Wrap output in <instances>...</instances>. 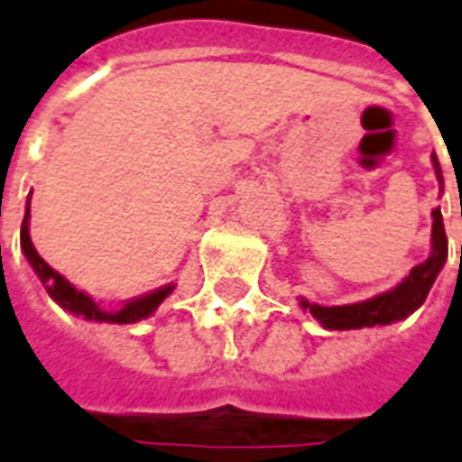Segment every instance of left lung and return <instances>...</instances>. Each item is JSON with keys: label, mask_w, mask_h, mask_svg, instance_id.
<instances>
[{"label": "left lung", "mask_w": 462, "mask_h": 462, "mask_svg": "<svg viewBox=\"0 0 462 462\" xmlns=\"http://www.w3.org/2000/svg\"><path fill=\"white\" fill-rule=\"evenodd\" d=\"M431 161H434L439 188H443L439 159L431 156ZM431 217H434V224H431V253H429L424 263L410 270V274L400 282L398 287L374 296V299H366V301L346 303V306H318V303H309L306 299H301V309L309 310L310 316L320 320V325L328 328V330H359V328H374V325H391L395 320L412 316L414 310L424 303L429 289L434 287L436 277H439V272H441V267L446 264V257H448V238H446V228H443L441 209L436 207Z\"/></svg>", "instance_id": "1"}]
</instances>
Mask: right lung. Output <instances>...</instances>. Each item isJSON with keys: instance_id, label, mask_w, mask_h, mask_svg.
<instances>
[{"instance_id": "right-lung-1", "label": "right lung", "mask_w": 462, "mask_h": 462, "mask_svg": "<svg viewBox=\"0 0 462 462\" xmlns=\"http://www.w3.org/2000/svg\"><path fill=\"white\" fill-rule=\"evenodd\" d=\"M28 219H31V198H28L26 217H23V224H21V250H23V255H26V260L31 263L33 272L38 274V280L42 282V287H45V291L50 294V299L55 303H60L64 310L74 313V316L94 320V323H137V320H144V318L152 316L153 310L159 309L161 303L166 301L168 296H171V291H173V284H168V287L156 289L152 294L132 299V301L125 303L123 309L103 310L91 296L84 294V291H79L77 287H71L69 282L64 280L60 272L52 270V267L38 255V250L33 248L31 236H28Z\"/></svg>"}]
</instances>
